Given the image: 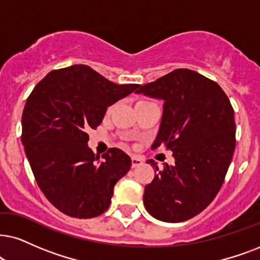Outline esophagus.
<instances>
[{
    "label": "esophagus",
    "mask_w": 260,
    "mask_h": 260,
    "mask_svg": "<svg viewBox=\"0 0 260 260\" xmlns=\"http://www.w3.org/2000/svg\"><path fill=\"white\" fill-rule=\"evenodd\" d=\"M143 163H144V160L141 159L140 157H137V156L132 157V168H137V167L141 166Z\"/></svg>",
    "instance_id": "esophagus-1"
}]
</instances>
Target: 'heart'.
Instances as JSON below:
<instances>
[{
  "label": "heart",
  "mask_w": 260,
  "mask_h": 260,
  "mask_svg": "<svg viewBox=\"0 0 260 260\" xmlns=\"http://www.w3.org/2000/svg\"><path fill=\"white\" fill-rule=\"evenodd\" d=\"M111 109H113V107H110V108H109V110H108V111H111Z\"/></svg>",
  "instance_id": "b5f03b06"
}]
</instances>
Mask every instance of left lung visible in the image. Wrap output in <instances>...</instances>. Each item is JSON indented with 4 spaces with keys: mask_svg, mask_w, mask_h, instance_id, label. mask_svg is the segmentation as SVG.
Listing matches in <instances>:
<instances>
[{
    "mask_svg": "<svg viewBox=\"0 0 260 260\" xmlns=\"http://www.w3.org/2000/svg\"><path fill=\"white\" fill-rule=\"evenodd\" d=\"M137 93L164 101L152 149L164 144L175 158L162 170L149 160L157 174L145 186L144 205L159 221H187L215 199L224 181L235 150L234 109L217 83L185 68L140 85Z\"/></svg>",
    "mask_w": 260,
    "mask_h": 260,
    "instance_id": "8db88e82",
    "label": "left lung"
}]
</instances>
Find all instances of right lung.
Returning a JSON list of instances; mask_svg holds the SVG:
<instances>
[{
	"label": "right lung",
	"mask_w": 260,
	"mask_h": 260,
	"mask_svg": "<svg viewBox=\"0 0 260 260\" xmlns=\"http://www.w3.org/2000/svg\"><path fill=\"white\" fill-rule=\"evenodd\" d=\"M139 86L117 85L88 66L74 64L48 73L28 96L21 141L39 188L61 212L92 218L109 208L114 186L132 160L116 147L100 160L87 146V131Z\"/></svg>",
	"instance_id": "obj_1"
}]
</instances>
